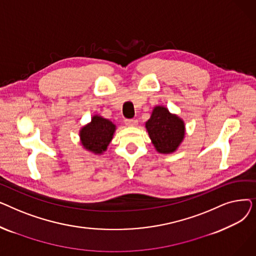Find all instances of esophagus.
Here are the masks:
<instances>
[{"mask_svg": "<svg viewBox=\"0 0 256 256\" xmlns=\"http://www.w3.org/2000/svg\"><path fill=\"white\" fill-rule=\"evenodd\" d=\"M124 124L128 126H136L138 121L136 119H126L124 120Z\"/></svg>", "mask_w": 256, "mask_h": 256, "instance_id": "esophagus-1", "label": "esophagus"}]
</instances>
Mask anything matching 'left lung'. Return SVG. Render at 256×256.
<instances>
[{"mask_svg":"<svg viewBox=\"0 0 256 256\" xmlns=\"http://www.w3.org/2000/svg\"><path fill=\"white\" fill-rule=\"evenodd\" d=\"M145 128L152 143L160 154L176 152L184 138V122L176 114H171L167 108L156 106Z\"/></svg>","mask_w":256,"mask_h":256,"instance_id":"left-lung-1","label":"left lung"}]
</instances>
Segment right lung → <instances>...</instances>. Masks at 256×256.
<instances>
[{
    "label": "right lung",
    "instance_id": "obj_1",
    "mask_svg": "<svg viewBox=\"0 0 256 256\" xmlns=\"http://www.w3.org/2000/svg\"><path fill=\"white\" fill-rule=\"evenodd\" d=\"M116 126L100 115H94L91 122L80 130V139L85 150L96 154H102L113 139Z\"/></svg>",
    "mask_w": 256,
    "mask_h": 256
}]
</instances>
